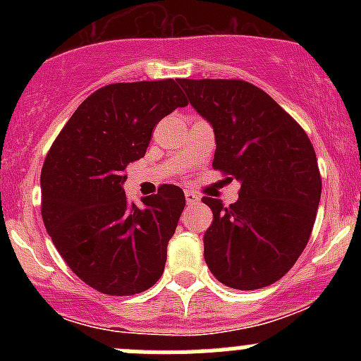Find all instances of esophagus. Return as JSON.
<instances>
[{"instance_id": "1", "label": "esophagus", "mask_w": 361, "mask_h": 361, "mask_svg": "<svg viewBox=\"0 0 361 361\" xmlns=\"http://www.w3.org/2000/svg\"><path fill=\"white\" fill-rule=\"evenodd\" d=\"M184 197H186L188 204H197L200 200V197L195 195L193 191H186V193H184Z\"/></svg>"}]
</instances>
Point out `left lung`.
Listing matches in <instances>:
<instances>
[{
  "instance_id": "left-lung-1",
  "label": "left lung",
  "mask_w": 361,
  "mask_h": 361,
  "mask_svg": "<svg viewBox=\"0 0 361 361\" xmlns=\"http://www.w3.org/2000/svg\"><path fill=\"white\" fill-rule=\"evenodd\" d=\"M178 85L212 124L213 168L240 183L229 208L202 199L213 212L204 260L228 288L271 286L295 266L311 237L322 195L314 148L288 111L251 82L180 79Z\"/></svg>"
}]
</instances>
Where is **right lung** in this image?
Here are the masks:
<instances>
[{"instance_id":"obj_1","label":"right lung","mask_w":361,"mask_h":361,"mask_svg":"<svg viewBox=\"0 0 361 361\" xmlns=\"http://www.w3.org/2000/svg\"><path fill=\"white\" fill-rule=\"evenodd\" d=\"M186 104L178 79L108 85L73 111L44 159V228L70 269L99 293L137 295L161 279L183 190L162 184L139 208L123 184L126 166L145 157L153 126Z\"/></svg>"}]
</instances>
